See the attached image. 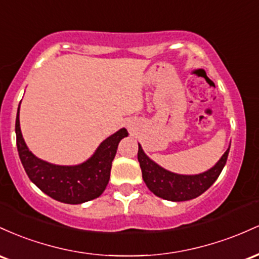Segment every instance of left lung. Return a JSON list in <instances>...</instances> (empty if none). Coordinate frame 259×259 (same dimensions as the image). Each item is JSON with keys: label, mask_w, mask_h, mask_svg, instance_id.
Segmentation results:
<instances>
[{"label": "left lung", "mask_w": 259, "mask_h": 259, "mask_svg": "<svg viewBox=\"0 0 259 259\" xmlns=\"http://www.w3.org/2000/svg\"><path fill=\"white\" fill-rule=\"evenodd\" d=\"M229 150L230 148L213 167L198 175H180L165 170L145 155L141 144H138V161L145 185L155 196L172 202H184L204 193L217 181L228 160Z\"/></svg>", "instance_id": "obj_1"}]
</instances>
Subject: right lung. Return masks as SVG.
<instances>
[{
    "mask_svg": "<svg viewBox=\"0 0 259 259\" xmlns=\"http://www.w3.org/2000/svg\"><path fill=\"white\" fill-rule=\"evenodd\" d=\"M17 148L20 161L30 181L51 198L67 204H80L95 199L105 191L118 143L127 137L126 128L106 138L92 158L73 166L50 164L36 158L28 149L19 126V107L16 118Z\"/></svg>",
    "mask_w": 259,
    "mask_h": 259,
    "instance_id": "right-lung-1",
    "label": "right lung"
}]
</instances>
